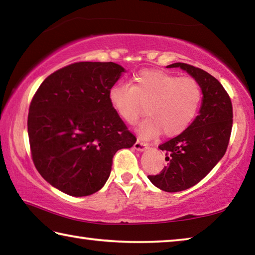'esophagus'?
Masks as SVG:
<instances>
[{
    "label": "esophagus",
    "mask_w": 255,
    "mask_h": 255,
    "mask_svg": "<svg viewBox=\"0 0 255 255\" xmlns=\"http://www.w3.org/2000/svg\"><path fill=\"white\" fill-rule=\"evenodd\" d=\"M133 148H135L136 150H139V152H144V150L148 148V145L143 143V141H140L139 139H137L135 145H133Z\"/></svg>",
    "instance_id": "obj_1"
}]
</instances>
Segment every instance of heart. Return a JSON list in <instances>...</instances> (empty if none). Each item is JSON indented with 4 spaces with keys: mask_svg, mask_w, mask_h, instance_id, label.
<instances>
[{
    "mask_svg": "<svg viewBox=\"0 0 255 255\" xmlns=\"http://www.w3.org/2000/svg\"><path fill=\"white\" fill-rule=\"evenodd\" d=\"M202 91L192 77H179L161 70H144L132 77L131 86L115 84L109 101L120 118L135 125L144 115L148 117L137 129L138 135L150 139L163 131L176 136L187 130L196 118Z\"/></svg>",
    "mask_w": 255,
    "mask_h": 255,
    "instance_id": "obj_1",
    "label": "heart"
}]
</instances>
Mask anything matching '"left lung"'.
Masks as SVG:
<instances>
[{
	"instance_id": "left-lung-1",
	"label": "left lung",
	"mask_w": 255,
	"mask_h": 255,
	"mask_svg": "<svg viewBox=\"0 0 255 255\" xmlns=\"http://www.w3.org/2000/svg\"><path fill=\"white\" fill-rule=\"evenodd\" d=\"M180 67L199 83L202 100L199 115L187 130L158 146L165 150L167 166L157 175H148L155 187L178 192L193 187L214 169L225 154L233 125V107L225 89L213 75L184 63Z\"/></svg>"
}]
</instances>
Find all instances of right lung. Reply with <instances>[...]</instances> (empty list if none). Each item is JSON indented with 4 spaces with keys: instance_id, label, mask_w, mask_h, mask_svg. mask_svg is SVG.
Masks as SVG:
<instances>
[{
    "instance_id": "add662e5",
    "label": "right lung",
    "mask_w": 255,
    "mask_h": 255,
    "mask_svg": "<svg viewBox=\"0 0 255 255\" xmlns=\"http://www.w3.org/2000/svg\"><path fill=\"white\" fill-rule=\"evenodd\" d=\"M125 72L112 62L75 63L50 74L34 94L28 115L32 159L59 191L73 197L99 191L116 152L136 143L109 101Z\"/></svg>"
}]
</instances>
